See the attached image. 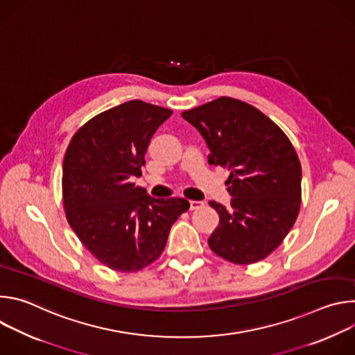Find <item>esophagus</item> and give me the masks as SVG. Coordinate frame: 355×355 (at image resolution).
I'll use <instances>...</instances> for the list:
<instances>
[{"instance_id": "esophagus-1", "label": "esophagus", "mask_w": 355, "mask_h": 355, "mask_svg": "<svg viewBox=\"0 0 355 355\" xmlns=\"http://www.w3.org/2000/svg\"><path fill=\"white\" fill-rule=\"evenodd\" d=\"M202 207H204V202H202V200H189V209L191 211L199 209Z\"/></svg>"}]
</instances>
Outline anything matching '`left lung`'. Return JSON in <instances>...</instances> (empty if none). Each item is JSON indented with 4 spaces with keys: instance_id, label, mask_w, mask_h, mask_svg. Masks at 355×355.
<instances>
[{
    "instance_id": "obj_1",
    "label": "left lung",
    "mask_w": 355,
    "mask_h": 355,
    "mask_svg": "<svg viewBox=\"0 0 355 355\" xmlns=\"http://www.w3.org/2000/svg\"><path fill=\"white\" fill-rule=\"evenodd\" d=\"M182 118L207 141L208 163L230 171V207L209 202L219 215L211 250L240 266L266 259L299 214L302 168L292 143L257 108L229 96L185 111Z\"/></svg>"
}]
</instances>
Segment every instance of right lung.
<instances>
[{
    "mask_svg": "<svg viewBox=\"0 0 355 355\" xmlns=\"http://www.w3.org/2000/svg\"><path fill=\"white\" fill-rule=\"evenodd\" d=\"M173 111L133 99L94 116L73 136L63 162L67 220L91 254L121 272L156 261L184 198L156 199L133 182L151 137Z\"/></svg>",
    "mask_w": 355,
    "mask_h": 355,
    "instance_id": "1",
    "label": "right lung"
}]
</instances>
